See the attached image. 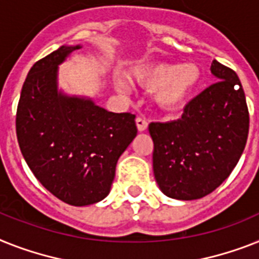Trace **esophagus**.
<instances>
[{
  "label": "esophagus",
  "instance_id": "1",
  "mask_svg": "<svg viewBox=\"0 0 259 259\" xmlns=\"http://www.w3.org/2000/svg\"><path fill=\"white\" fill-rule=\"evenodd\" d=\"M136 125H138V130L140 132L145 131L147 128H148V121L145 120V119H143V117H136Z\"/></svg>",
  "mask_w": 259,
  "mask_h": 259
}]
</instances>
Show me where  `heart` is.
Returning a JSON list of instances; mask_svg holds the SVG:
<instances>
[{"mask_svg":"<svg viewBox=\"0 0 259 259\" xmlns=\"http://www.w3.org/2000/svg\"><path fill=\"white\" fill-rule=\"evenodd\" d=\"M136 79L147 89L155 90V99L160 107L166 111H175L187 102L198 84L200 70L194 65L157 63L138 70ZM117 86L124 90L125 83L119 82Z\"/></svg>","mask_w":259,"mask_h":259,"instance_id":"b5f03b06","label":"heart"}]
</instances>
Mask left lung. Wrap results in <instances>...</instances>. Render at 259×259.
<instances>
[{
  "mask_svg": "<svg viewBox=\"0 0 259 259\" xmlns=\"http://www.w3.org/2000/svg\"><path fill=\"white\" fill-rule=\"evenodd\" d=\"M217 82L184 108L179 120L151 123L153 173L165 196L197 200L211 193L237 165L249 134V110L238 75L211 62Z\"/></svg>",
  "mask_w": 259,
  "mask_h": 259,
  "instance_id": "obj_1",
  "label": "left lung"
}]
</instances>
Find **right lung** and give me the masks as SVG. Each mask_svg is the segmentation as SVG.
I'll list each match as a JSON object with an SVG mask.
<instances>
[{"label":"right lung","instance_id":"obj_1","mask_svg":"<svg viewBox=\"0 0 259 259\" xmlns=\"http://www.w3.org/2000/svg\"><path fill=\"white\" fill-rule=\"evenodd\" d=\"M76 49L62 46L30 68L16 131L37 180L61 201L83 206L110 193L117 160L138 128L131 112L115 114L91 100L58 94V65Z\"/></svg>","mask_w":259,"mask_h":259}]
</instances>
